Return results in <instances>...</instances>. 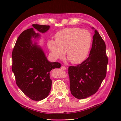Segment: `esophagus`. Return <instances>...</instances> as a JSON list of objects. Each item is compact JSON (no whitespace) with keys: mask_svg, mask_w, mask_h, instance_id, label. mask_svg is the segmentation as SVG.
Returning <instances> with one entry per match:
<instances>
[{"mask_svg":"<svg viewBox=\"0 0 121 121\" xmlns=\"http://www.w3.org/2000/svg\"><path fill=\"white\" fill-rule=\"evenodd\" d=\"M61 69H62V70H66V67L65 66V65H62V66H61Z\"/></svg>","mask_w":121,"mask_h":121,"instance_id":"34e87169","label":"esophagus"}]
</instances>
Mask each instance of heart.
Masks as SVG:
<instances>
[{
    "instance_id": "1",
    "label": "heart",
    "mask_w": 121,
    "mask_h": 121,
    "mask_svg": "<svg viewBox=\"0 0 121 121\" xmlns=\"http://www.w3.org/2000/svg\"><path fill=\"white\" fill-rule=\"evenodd\" d=\"M92 37L86 30L77 27L65 29L55 35V41L48 42V47L53 57L62 59L66 56L73 64H79L86 59L91 48Z\"/></svg>"
}]
</instances>
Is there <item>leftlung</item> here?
<instances>
[{
	"mask_svg": "<svg viewBox=\"0 0 121 121\" xmlns=\"http://www.w3.org/2000/svg\"><path fill=\"white\" fill-rule=\"evenodd\" d=\"M106 49L104 40L95 30L88 57L81 64L69 67L70 89L76 98H86L98 91L106 76L108 59Z\"/></svg>",
	"mask_w": 121,
	"mask_h": 121,
	"instance_id": "obj_1",
	"label": "left lung"
}]
</instances>
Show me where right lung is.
Listing matches in <instances>:
<instances>
[{"instance_id": "1", "label": "right lung", "mask_w": 121, "mask_h": 121, "mask_svg": "<svg viewBox=\"0 0 121 121\" xmlns=\"http://www.w3.org/2000/svg\"><path fill=\"white\" fill-rule=\"evenodd\" d=\"M40 33H45L49 25L33 24ZM40 34L33 28L24 30L17 38L12 53V70L16 84L30 99L39 101L47 97L51 88L50 71L60 68L61 64L48 61L42 48L33 43L32 38H38Z\"/></svg>"}]
</instances>
